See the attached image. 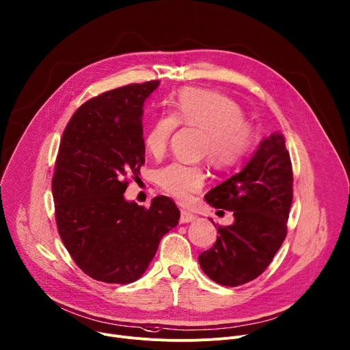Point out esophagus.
Listing matches in <instances>:
<instances>
[{
	"mask_svg": "<svg viewBox=\"0 0 350 350\" xmlns=\"http://www.w3.org/2000/svg\"><path fill=\"white\" fill-rule=\"evenodd\" d=\"M197 219V216L191 212H187V211H181L180 215V221L181 224H189V221H194Z\"/></svg>",
	"mask_w": 350,
	"mask_h": 350,
	"instance_id": "esophagus-1",
	"label": "esophagus"
}]
</instances>
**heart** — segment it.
<instances>
[{
  "instance_id": "1",
  "label": "heart",
  "mask_w": 350,
  "mask_h": 350,
  "mask_svg": "<svg viewBox=\"0 0 350 350\" xmlns=\"http://www.w3.org/2000/svg\"><path fill=\"white\" fill-rule=\"evenodd\" d=\"M244 111L224 94L187 88L178 92L173 110L157 114L145 133V148L152 154L162 153L178 124L204 131L201 153L209 162L228 169L239 165L254 144L252 126L244 121ZM206 172L201 165L172 162L154 174L166 194L184 202L204 187Z\"/></svg>"
}]
</instances>
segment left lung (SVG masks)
Instances as JSON below:
<instances>
[{"label": "left lung", "mask_w": 350, "mask_h": 350, "mask_svg": "<svg viewBox=\"0 0 350 350\" xmlns=\"http://www.w3.org/2000/svg\"><path fill=\"white\" fill-rule=\"evenodd\" d=\"M293 200V173L284 137L264 138L245 166L209 189L205 201L232 211L234 221L217 228L216 243L201 252V269L213 282L239 286L260 276L280 248Z\"/></svg>", "instance_id": "1"}]
</instances>
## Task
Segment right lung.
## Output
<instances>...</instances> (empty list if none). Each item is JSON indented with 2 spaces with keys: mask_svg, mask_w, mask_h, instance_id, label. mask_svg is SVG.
I'll use <instances>...</instances> for the list:
<instances>
[{
  "mask_svg": "<svg viewBox=\"0 0 350 350\" xmlns=\"http://www.w3.org/2000/svg\"><path fill=\"white\" fill-rule=\"evenodd\" d=\"M159 81L126 85L82 105L62 134L53 176L59 237L90 278L139 279L180 211L161 196L144 208L126 201V177L145 163L144 103Z\"/></svg>",
  "mask_w": 350,
  "mask_h": 350,
  "instance_id": "1",
  "label": "right lung"
}]
</instances>
